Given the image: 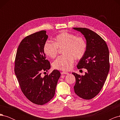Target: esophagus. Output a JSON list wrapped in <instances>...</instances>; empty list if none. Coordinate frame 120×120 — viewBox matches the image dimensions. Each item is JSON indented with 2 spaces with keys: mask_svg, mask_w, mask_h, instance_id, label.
<instances>
[{
  "mask_svg": "<svg viewBox=\"0 0 120 120\" xmlns=\"http://www.w3.org/2000/svg\"><path fill=\"white\" fill-rule=\"evenodd\" d=\"M61 75H68V72H66V71H62V72H61Z\"/></svg>",
  "mask_w": 120,
  "mask_h": 120,
  "instance_id": "34e87169",
  "label": "esophagus"
}]
</instances>
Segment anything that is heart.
Instances as JSON below:
<instances>
[{"mask_svg":"<svg viewBox=\"0 0 120 120\" xmlns=\"http://www.w3.org/2000/svg\"><path fill=\"white\" fill-rule=\"evenodd\" d=\"M87 48L86 42L82 37L63 32L54 39V42L47 41L43 46V51L47 56L54 59L59 49H63V56L54 61L53 67L57 70L68 71L71 68L75 59L80 60L85 56Z\"/></svg>","mask_w":120,"mask_h":120,"instance_id":"heart-1","label":"heart"}]
</instances>
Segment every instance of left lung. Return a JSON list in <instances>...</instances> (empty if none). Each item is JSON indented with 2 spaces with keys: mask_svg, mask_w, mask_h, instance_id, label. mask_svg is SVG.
Masks as SVG:
<instances>
[{
  "mask_svg": "<svg viewBox=\"0 0 120 120\" xmlns=\"http://www.w3.org/2000/svg\"><path fill=\"white\" fill-rule=\"evenodd\" d=\"M80 31L86 41L85 56L79 61L78 69L86 68L84 75L72 72L75 78V93L82 99L90 100L100 93L110 70L109 51L106 42L99 35L86 28L74 27Z\"/></svg>",
  "mask_w": 120,
  "mask_h": 120,
  "instance_id": "obj_1",
  "label": "left lung"
}]
</instances>
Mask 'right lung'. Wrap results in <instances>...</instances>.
<instances>
[{
  "instance_id": "add662e5",
  "label": "right lung",
  "mask_w": 120,
  "mask_h": 120,
  "mask_svg": "<svg viewBox=\"0 0 120 120\" xmlns=\"http://www.w3.org/2000/svg\"><path fill=\"white\" fill-rule=\"evenodd\" d=\"M48 38L45 30L27 36L20 43L15 59L14 72L21 91L28 100L39 105L52 99L60 76L56 70L41 76L43 71L50 68L43 51Z\"/></svg>"
}]
</instances>
